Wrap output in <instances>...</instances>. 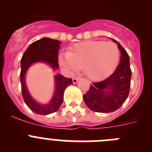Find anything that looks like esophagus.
<instances>
[{
    "instance_id": "1",
    "label": "esophagus",
    "mask_w": 152,
    "mask_h": 152,
    "mask_svg": "<svg viewBox=\"0 0 152 152\" xmlns=\"http://www.w3.org/2000/svg\"><path fill=\"white\" fill-rule=\"evenodd\" d=\"M78 80L79 79L77 78V77H74V78L72 79V82H73V84H77Z\"/></svg>"
}]
</instances>
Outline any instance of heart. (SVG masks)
Returning a JSON list of instances; mask_svg holds the SVG:
<instances>
[{"instance_id":"heart-1","label":"heart","mask_w":152,"mask_h":152,"mask_svg":"<svg viewBox=\"0 0 152 152\" xmlns=\"http://www.w3.org/2000/svg\"><path fill=\"white\" fill-rule=\"evenodd\" d=\"M119 49L111 42L90 40L75 44L69 52H61L58 62L68 75L80 67L90 79L101 80L115 71L119 61Z\"/></svg>"}]
</instances>
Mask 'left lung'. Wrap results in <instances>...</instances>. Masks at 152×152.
<instances>
[{
  "instance_id": "1",
  "label": "left lung",
  "mask_w": 152,
  "mask_h": 152,
  "mask_svg": "<svg viewBox=\"0 0 152 152\" xmlns=\"http://www.w3.org/2000/svg\"><path fill=\"white\" fill-rule=\"evenodd\" d=\"M121 53L120 61L116 71L106 80L93 83L83 98L90 110L97 113H111L123 104L129 94L132 72L129 56L116 40Z\"/></svg>"
}]
</instances>
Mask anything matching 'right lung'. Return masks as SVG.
Returning a JSON list of instances; mask_svg holds the SVG:
<instances>
[{
	"label": "right lung",
	"mask_w": 152,
	"mask_h": 152,
	"mask_svg": "<svg viewBox=\"0 0 152 152\" xmlns=\"http://www.w3.org/2000/svg\"><path fill=\"white\" fill-rule=\"evenodd\" d=\"M61 42L50 38H42L29 45L22 56L20 61V82L23 100L31 110L39 115H48L55 113L59 109L63 101L65 88L72 84L71 78L64 77L57 74L54 76L55 90L51 100L46 103H40L36 101L28 90L26 84V75L33 64L44 63L48 64L53 71L59 68L58 65V50Z\"/></svg>",
	"instance_id": "add662e5"
}]
</instances>
